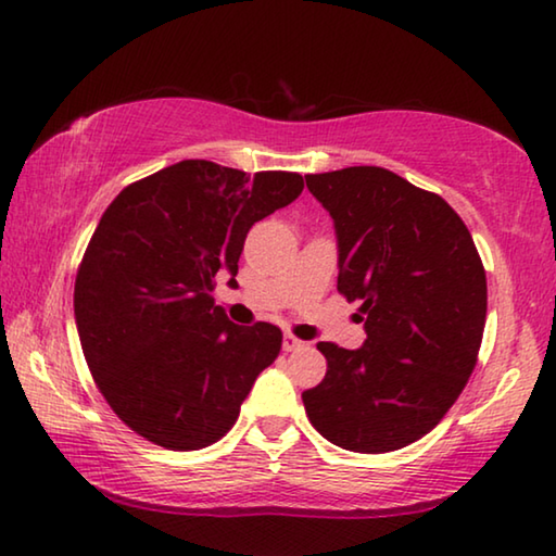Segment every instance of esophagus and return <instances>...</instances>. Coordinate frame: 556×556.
Wrapping results in <instances>:
<instances>
[{
  "label": "esophagus",
  "mask_w": 556,
  "mask_h": 556,
  "mask_svg": "<svg viewBox=\"0 0 556 556\" xmlns=\"http://www.w3.org/2000/svg\"><path fill=\"white\" fill-rule=\"evenodd\" d=\"M301 345H304V343H301L299 338H294L291 333H287V336H285V341H281V348H285L287 353H291V351H299Z\"/></svg>",
  "instance_id": "esophagus-1"
}]
</instances>
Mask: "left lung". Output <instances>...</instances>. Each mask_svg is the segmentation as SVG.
Wrapping results in <instances>:
<instances>
[{
    "mask_svg": "<svg viewBox=\"0 0 556 556\" xmlns=\"http://www.w3.org/2000/svg\"><path fill=\"white\" fill-rule=\"evenodd\" d=\"M338 235V291L361 301L363 348L321 341L326 378L301 394L331 444L388 454L429 434L464 392L481 351V255L439 193L380 166L308 174Z\"/></svg>",
    "mask_w": 556,
    "mask_h": 556,
    "instance_id": "8db88e82",
    "label": "left lung"
}]
</instances>
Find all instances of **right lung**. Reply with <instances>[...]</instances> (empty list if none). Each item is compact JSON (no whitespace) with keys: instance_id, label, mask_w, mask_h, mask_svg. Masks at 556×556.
Masks as SVG:
<instances>
[{"instance_id":"right-lung-1","label":"right lung","mask_w":556,"mask_h":556,"mask_svg":"<svg viewBox=\"0 0 556 556\" xmlns=\"http://www.w3.org/2000/svg\"><path fill=\"white\" fill-rule=\"evenodd\" d=\"M301 191L294 172L186 159L102 213L75 277V324L92 380L135 434L195 451L232 429L281 331L232 324L213 301L215 275H238L252 225Z\"/></svg>"}]
</instances>
